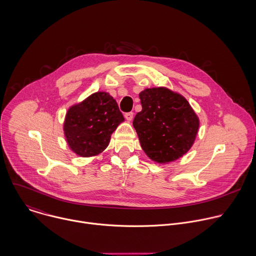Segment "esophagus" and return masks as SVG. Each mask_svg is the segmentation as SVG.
Masks as SVG:
<instances>
[{
	"instance_id": "obj_1",
	"label": "esophagus",
	"mask_w": 256,
	"mask_h": 256,
	"mask_svg": "<svg viewBox=\"0 0 256 256\" xmlns=\"http://www.w3.org/2000/svg\"><path fill=\"white\" fill-rule=\"evenodd\" d=\"M124 118H126V120L130 122V120H132V118H134V112H126V114H124Z\"/></svg>"
}]
</instances>
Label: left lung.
I'll use <instances>...</instances> for the list:
<instances>
[{"label": "left lung", "mask_w": 256, "mask_h": 256, "mask_svg": "<svg viewBox=\"0 0 256 256\" xmlns=\"http://www.w3.org/2000/svg\"><path fill=\"white\" fill-rule=\"evenodd\" d=\"M140 98L142 110L132 124L148 156L168 162L186 154L199 128V120L189 102L164 88H146Z\"/></svg>", "instance_id": "1"}]
</instances>
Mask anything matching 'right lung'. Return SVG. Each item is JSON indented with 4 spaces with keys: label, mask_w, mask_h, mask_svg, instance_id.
Instances as JSON below:
<instances>
[{
    "label": "right lung",
    "mask_w": 256,
    "mask_h": 256,
    "mask_svg": "<svg viewBox=\"0 0 256 256\" xmlns=\"http://www.w3.org/2000/svg\"><path fill=\"white\" fill-rule=\"evenodd\" d=\"M124 120L114 98L106 92H96L69 108L64 132L74 152L92 156L108 146L112 134Z\"/></svg>",
    "instance_id": "right-lung-1"
}]
</instances>
